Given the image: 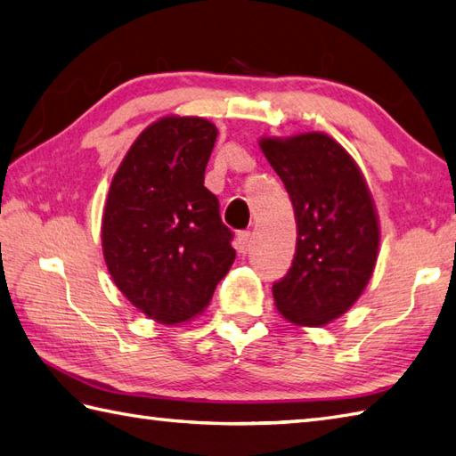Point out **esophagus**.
<instances>
[{"instance_id":"obj_1","label":"esophagus","mask_w":456,"mask_h":456,"mask_svg":"<svg viewBox=\"0 0 456 456\" xmlns=\"http://www.w3.org/2000/svg\"><path fill=\"white\" fill-rule=\"evenodd\" d=\"M250 245V231H240L237 235V250L239 253H245Z\"/></svg>"}]
</instances>
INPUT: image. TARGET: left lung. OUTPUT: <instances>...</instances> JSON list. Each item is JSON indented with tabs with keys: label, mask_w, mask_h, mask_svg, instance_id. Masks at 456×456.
Returning a JSON list of instances; mask_svg holds the SVG:
<instances>
[{
	"label": "left lung",
	"mask_w": 456,
	"mask_h": 456,
	"mask_svg": "<svg viewBox=\"0 0 456 456\" xmlns=\"http://www.w3.org/2000/svg\"><path fill=\"white\" fill-rule=\"evenodd\" d=\"M260 149L292 200L297 243L292 268L274 282L289 323L319 327L341 317L370 280L380 225L362 172L325 133L263 137Z\"/></svg>",
	"instance_id": "1"
}]
</instances>
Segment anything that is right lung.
Instances as JSON below:
<instances>
[{"label": "right lung", "mask_w": 456, "mask_h": 456, "mask_svg": "<svg viewBox=\"0 0 456 456\" xmlns=\"http://www.w3.org/2000/svg\"><path fill=\"white\" fill-rule=\"evenodd\" d=\"M217 127L203 118H162L125 154L102 217L115 286L154 322L178 325L208 307L235 260L219 200L203 186Z\"/></svg>", "instance_id": "right-lung-1"}]
</instances>
